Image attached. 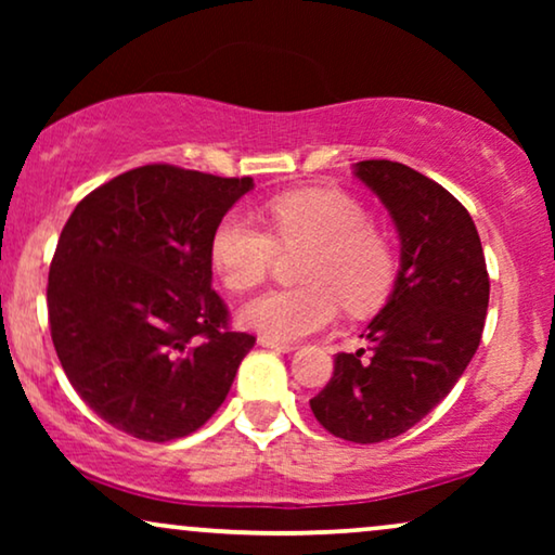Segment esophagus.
I'll use <instances>...</instances> for the list:
<instances>
[{
  "label": "esophagus",
  "instance_id": "1",
  "mask_svg": "<svg viewBox=\"0 0 555 555\" xmlns=\"http://www.w3.org/2000/svg\"><path fill=\"white\" fill-rule=\"evenodd\" d=\"M257 344H260L262 348H272V351H283V353L295 351L293 344H280V340H272V338H268V336L257 338Z\"/></svg>",
  "mask_w": 555,
  "mask_h": 555
}]
</instances>
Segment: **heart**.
<instances>
[{
	"label": "heart",
	"mask_w": 555,
	"mask_h": 555,
	"mask_svg": "<svg viewBox=\"0 0 555 555\" xmlns=\"http://www.w3.org/2000/svg\"><path fill=\"white\" fill-rule=\"evenodd\" d=\"M270 227L245 215H227L209 242L211 268L232 293L253 291L270 275L283 249H308L300 260L306 285L257 295L240 310V323L280 344L323 331L336 321L340 302L351 313L378 306L393 283L389 242L369 227L361 204L346 194L302 189L270 202Z\"/></svg>",
	"instance_id": "obj_1"
}]
</instances>
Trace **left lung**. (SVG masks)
<instances>
[{"label":"left lung","mask_w":555,"mask_h":555,"mask_svg":"<svg viewBox=\"0 0 555 555\" xmlns=\"http://www.w3.org/2000/svg\"><path fill=\"white\" fill-rule=\"evenodd\" d=\"M353 173L397 224L399 272L361 333L369 348L336 356L310 409L331 435L374 444L412 429L465 374L482 338L490 278L473 217L444 186L386 158L359 162Z\"/></svg>","instance_id":"8db88e82"}]
</instances>
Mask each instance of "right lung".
I'll return each instance as SVG.
<instances>
[{
  "label": "right lung",
  "mask_w": 555,
  "mask_h": 555,
  "mask_svg": "<svg viewBox=\"0 0 555 555\" xmlns=\"http://www.w3.org/2000/svg\"><path fill=\"white\" fill-rule=\"evenodd\" d=\"M253 179L169 164L82 199L48 280L50 333L73 389L126 435L171 442L222 406L255 336L230 331L209 242Z\"/></svg>",
  "instance_id": "right-lung-1"
}]
</instances>
